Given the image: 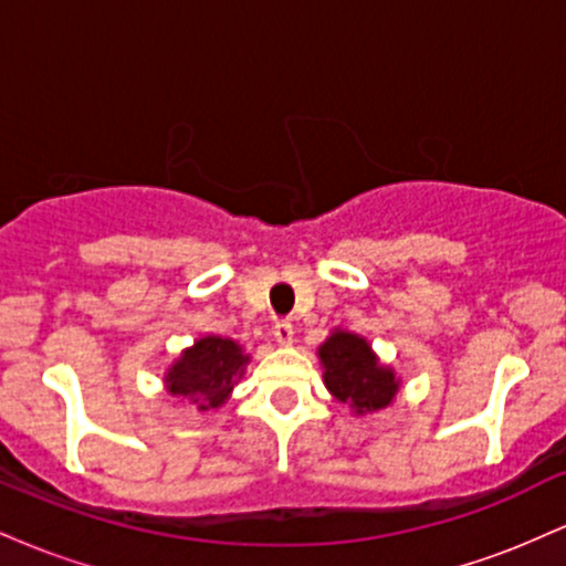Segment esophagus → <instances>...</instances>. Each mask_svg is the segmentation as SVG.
<instances>
[{"instance_id":"1","label":"esophagus","mask_w":566,"mask_h":566,"mask_svg":"<svg viewBox=\"0 0 566 566\" xmlns=\"http://www.w3.org/2000/svg\"><path fill=\"white\" fill-rule=\"evenodd\" d=\"M274 340L279 346H290L295 340V329H292L290 322H276L274 324Z\"/></svg>"}]
</instances>
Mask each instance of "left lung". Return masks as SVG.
<instances>
[{"label":"left lung","instance_id":"left-lung-1","mask_svg":"<svg viewBox=\"0 0 566 566\" xmlns=\"http://www.w3.org/2000/svg\"><path fill=\"white\" fill-rule=\"evenodd\" d=\"M319 356L327 388L356 412L388 407L399 391L391 369L378 365L367 340L359 335L335 333L319 348Z\"/></svg>","mask_w":566,"mask_h":566}]
</instances>
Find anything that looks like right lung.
I'll list each match as a JSON object with an SVG mask.
<instances>
[{
    "label": "right lung",
    "mask_w": 566,
    "mask_h": 566,
    "mask_svg": "<svg viewBox=\"0 0 566 566\" xmlns=\"http://www.w3.org/2000/svg\"><path fill=\"white\" fill-rule=\"evenodd\" d=\"M244 365L247 356L229 337H201L170 367L167 388L172 396H188L193 407L207 412L229 399Z\"/></svg>",
    "instance_id": "obj_1"
}]
</instances>
